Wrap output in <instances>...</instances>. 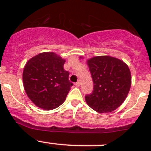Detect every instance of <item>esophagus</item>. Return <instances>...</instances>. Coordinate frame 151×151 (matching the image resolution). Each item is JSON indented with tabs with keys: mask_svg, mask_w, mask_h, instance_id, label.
I'll use <instances>...</instances> for the list:
<instances>
[{
	"mask_svg": "<svg viewBox=\"0 0 151 151\" xmlns=\"http://www.w3.org/2000/svg\"><path fill=\"white\" fill-rule=\"evenodd\" d=\"M80 84H81V83H80V82L78 81V82H77V83H75V85L77 87H80Z\"/></svg>",
	"mask_w": 151,
	"mask_h": 151,
	"instance_id": "34e87169",
	"label": "esophagus"
}]
</instances>
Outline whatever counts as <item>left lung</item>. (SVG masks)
<instances>
[{"mask_svg": "<svg viewBox=\"0 0 151 151\" xmlns=\"http://www.w3.org/2000/svg\"><path fill=\"white\" fill-rule=\"evenodd\" d=\"M93 91L85 96L90 107L99 113L112 112L123 104L132 85L129 66L123 60L108 55L96 56L87 60Z\"/></svg>", "mask_w": 151, "mask_h": 151, "instance_id": "8db88e82", "label": "left lung"}]
</instances>
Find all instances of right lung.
Returning <instances> with one entry per match:
<instances>
[{"instance_id": "obj_1", "label": "right lung", "mask_w": 151, "mask_h": 151, "mask_svg": "<svg viewBox=\"0 0 151 151\" xmlns=\"http://www.w3.org/2000/svg\"><path fill=\"white\" fill-rule=\"evenodd\" d=\"M66 60L52 52L38 54L25 64L22 81L25 93L38 107L50 110L65 101L73 84L63 69Z\"/></svg>"}]
</instances>
